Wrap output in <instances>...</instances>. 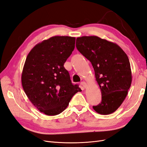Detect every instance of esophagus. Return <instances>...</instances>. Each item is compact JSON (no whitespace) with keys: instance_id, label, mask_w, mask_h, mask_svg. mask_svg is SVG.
Listing matches in <instances>:
<instances>
[{"instance_id":"34e87169","label":"esophagus","mask_w":147,"mask_h":147,"mask_svg":"<svg viewBox=\"0 0 147 147\" xmlns=\"http://www.w3.org/2000/svg\"><path fill=\"white\" fill-rule=\"evenodd\" d=\"M81 85L84 88H86V87H87V83H86V82H81Z\"/></svg>"}]
</instances>
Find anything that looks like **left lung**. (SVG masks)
<instances>
[{
  "instance_id": "8db88e82",
  "label": "left lung",
  "mask_w": 147,
  "mask_h": 147,
  "mask_svg": "<svg viewBox=\"0 0 147 147\" xmlns=\"http://www.w3.org/2000/svg\"><path fill=\"white\" fill-rule=\"evenodd\" d=\"M76 47L91 63L101 91L102 101L93 109L101 115L115 112L125 99L132 82L127 55L117 43L97 36L78 37Z\"/></svg>"
}]
</instances>
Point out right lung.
<instances>
[{
  "mask_svg": "<svg viewBox=\"0 0 147 147\" xmlns=\"http://www.w3.org/2000/svg\"><path fill=\"white\" fill-rule=\"evenodd\" d=\"M75 43V37H52L37 44L26 57L22 86L32 104L48 116L63 112L73 96L82 91L64 67Z\"/></svg>",
  "mask_w": 147,
  "mask_h": 147,
  "instance_id": "right-lung-1",
  "label": "right lung"
}]
</instances>
